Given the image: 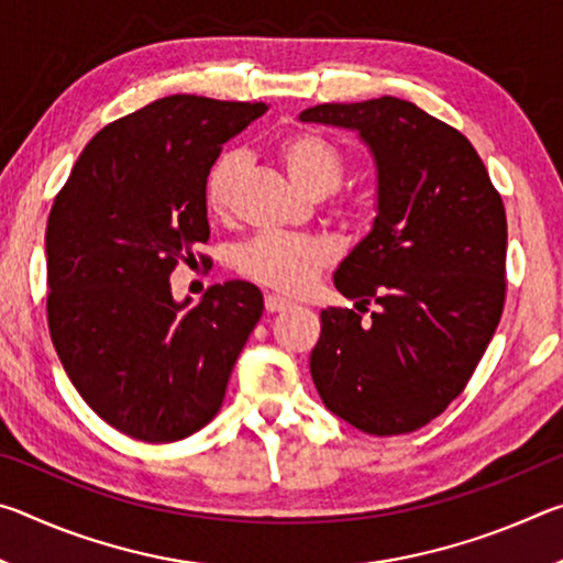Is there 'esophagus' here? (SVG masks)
Segmentation results:
<instances>
[{
  "instance_id": "obj_1",
  "label": "esophagus",
  "mask_w": 563,
  "mask_h": 563,
  "mask_svg": "<svg viewBox=\"0 0 563 563\" xmlns=\"http://www.w3.org/2000/svg\"><path fill=\"white\" fill-rule=\"evenodd\" d=\"M290 305L292 302L288 298H283V295H275V292L265 295V310L268 312H283V310H288Z\"/></svg>"
}]
</instances>
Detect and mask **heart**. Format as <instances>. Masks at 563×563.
<instances>
[{"mask_svg":"<svg viewBox=\"0 0 563 563\" xmlns=\"http://www.w3.org/2000/svg\"><path fill=\"white\" fill-rule=\"evenodd\" d=\"M285 170L292 184L312 198H322L340 186L345 158L342 151L320 133H292L278 146ZM247 168L243 151H228L216 161L206 184V201L213 213L231 211L238 186ZM332 258V247L318 238L263 233L238 247V268L247 278L283 292H300L316 280Z\"/></svg>","mask_w":563,"mask_h":563,"instance_id":"obj_1","label":"heart"}]
</instances>
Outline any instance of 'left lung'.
<instances>
[{
    "mask_svg": "<svg viewBox=\"0 0 563 563\" xmlns=\"http://www.w3.org/2000/svg\"><path fill=\"white\" fill-rule=\"evenodd\" d=\"M305 123L355 131L377 170V216L335 271L365 308L320 312L310 375L332 415L377 437L442 415L470 383L504 308L507 213L479 154L415 103H320Z\"/></svg>",
    "mask_w": 563,
    "mask_h": 563,
    "instance_id": "8db88e82",
    "label": "left lung"
}]
</instances>
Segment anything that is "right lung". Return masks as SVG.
Returning a JSON list of instances; mask_svg holds the SVG:
<instances>
[{"label": "right lung", "mask_w": 563, "mask_h": 563, "mask_svg": "<svg viewBox=\"0 0 563 563\" xmlns=\"http://www.w3.org/2000/svg\"><path fill=\"white\" fill-rule=\"evenodd\" d=\"M265 103L194 93L158 99L103 126L81 151L46 225V312L71 385L93 412L141 442L206 427L255 322L253 283L170 295L178 258L211 235L206 180L221 146Z\"/></svg>", "instance_id": "1"}]
</instances>
